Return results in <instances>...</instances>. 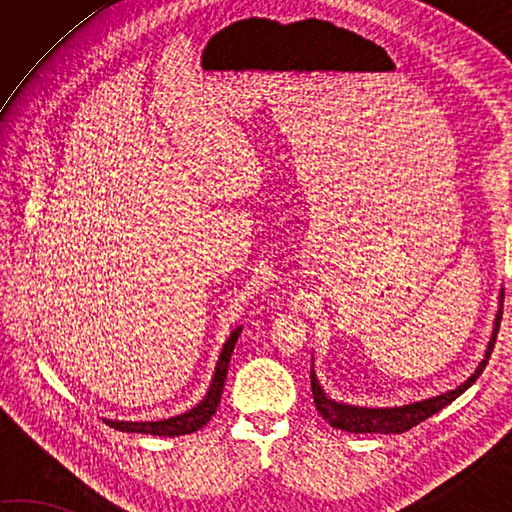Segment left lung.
<instances>
[{
	"label": "left lung",
	"instance_id": "1",
	"mask_svg": "<svg viewBox=\"0 0 512 512\" xmlns=\"http://www.w3.org/2000/svg\"><path fill=\"white\" fill-rule=\"evenodd\" d=\"M499 301H504V290H502V295H499ZM499 321H502V308L497 310L493 336H491V341H488L486 354L482 358V363L477 365L475 374L469 376V380H464L460 387L447 391V394L433 396V398L420 400V402H411V405H405V407H389V409L354 407V405H345V402H336L328 394H325V391L319 385L317 376H314V369H312L310 383H312L314 405H317L323 420H328L332 427H336V429H343V431H350V433H405L411 427L420 424L422 420L431 418L433 413H438L440 409L451 405L455 398L462 396L464 391L469 389L477 378H480V374L484 372V367L488 363V358H491V354H493L495 339H497V332H499Z\"/></svg>",
	"mask_w": 512,
	"mask_h": 512
}]
</instances>
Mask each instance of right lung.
Here are the masks:
<instances>
[{
    "mask_svg": "<svg viewBox=\"0 0 512 512\" xmlns=\"http://www.w3.org/2000/svg\"><path fill=\"white\" fill-rule=\"evenodd\" d=\"M239 332H242V328L233 330L231 336H228V341L222 347L220 361H217L211 387H209V391H206V396L191 411L180 413V416H173V418H167V420H158V422L107 420V424H110V427H114V429H118V431L147 433V436H165V438L187 436V433L202 429L204 424L215 416L217 405H220V398H222V391H224V380H226V372H228V363H231V354L235 350Z\"/></svg>",
    "mask_w": 512,
    "mask_h": 512,
    "instance_id": "right-lung-1",
    "label": "right lung"
}]
</instances>
